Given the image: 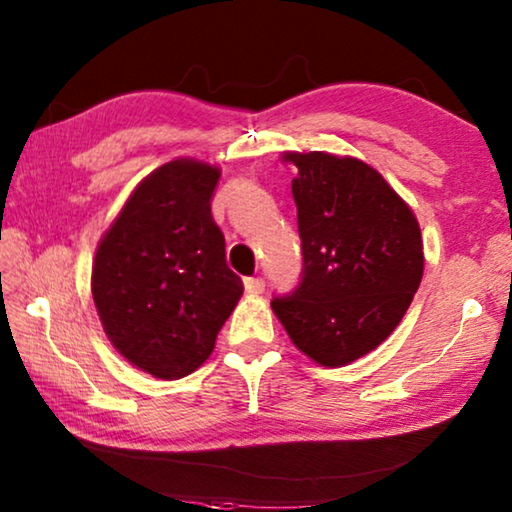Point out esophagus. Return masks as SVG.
Listing matches in <instances>:
<instances>
[{"label": "esophagus", "instance_id": "esophagus-1", "mask_svg": "<svg viewBox=\"0 0 512 512\" xmlns=\"http://www.w3.org/2000/svg\"><path fill=\"white\" fill-rule=\"evenodd\" d=\"M243 285H246V292L248 294H262L264 292V287H266V280L264 278H246V282H243Z\"/></svg>", "mask_w": 512, "mask_h": 512}]
</instances>
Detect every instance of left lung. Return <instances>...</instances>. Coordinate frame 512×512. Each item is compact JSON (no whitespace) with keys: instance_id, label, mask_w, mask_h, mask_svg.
I'll use <instances>...</instances> for the list:
<instances>
[{"instance_id":"left-lung-1","label":"left lung","mask_w":512,"mask_h":512,"mask_svg":"<svg viewBox=\"0 0 512 512\" xmlns=\"http://www.w3.org/2000/svg\"><path fill=\"white\" fill-rule=\"evenodd\" d=\"M303 269L271 308L312 361L338 368L393 333L423 278L414 213L363 160L287 154Z\"/></svg>"}]
</instances>
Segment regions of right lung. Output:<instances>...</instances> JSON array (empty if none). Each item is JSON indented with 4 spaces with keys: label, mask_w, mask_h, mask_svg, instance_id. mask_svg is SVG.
I'll use <instances>...</instances> for the list:
<instances>
[{
    "label": "right lung",
    "mask_w": 512,
    "mask_h": 512,
    "mask_svg": "<svg viewBox=\"0 0 512 512\" xmlns=\"http://www.w3.org/2000/svg\"><path fill=\"white\" fill-rule=\"evenodd\" d=\"M218 167L172 160L133 190L91 271L103 329L121 356L158 379L200 368L243 294L211 216Z\"/></svg>",
    "instance_id": "add662e5"
}]
</instances>
